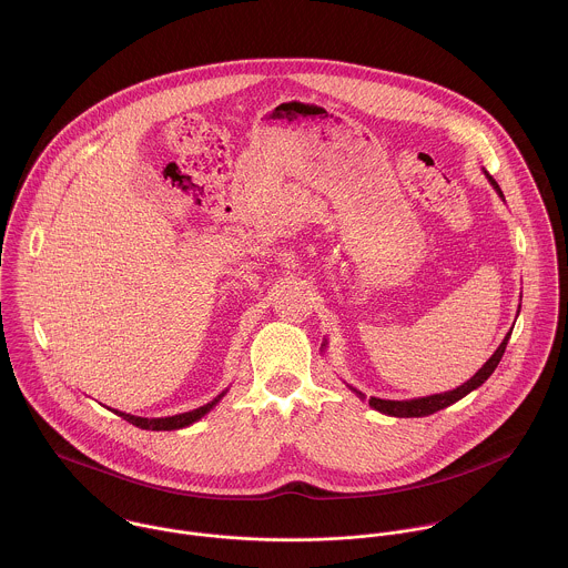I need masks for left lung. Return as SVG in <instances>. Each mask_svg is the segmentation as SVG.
I'll return each mask as SVG.
<instances>
[{
  "mask_svg": "<svg viewBox=\"0 0 568 568\" xmlns=\"http://www.w3.org/2000/svg\"><path fill=\"white\" fill-rule=\"evenodd\" d=\"M484 175L490 181V185L495 187V192L499 194V199L504 201V194H501V187L497 185V181L488 175L486 171H484ZM519 308H521V305H519ZM517 315H519V311H517ZM510 335H513V331L506 333V337H504V342L499 344V348L495 349L493 356L481 365L480 369H478L467 383H463L460 387H456V389H452V392L426 395V397H413V399H381V397H369V406H372L374 410L383 413V415H389V417H428V415L437 413L440 408H447V406L456 404V402L463 399L467 393L478 389V387H481V385L488 381V376L495 372V367L499 365V361H501V356H504V352H506ZM322 346L326 348V342H324ZM349 389L356 393L361 399H365L363 393L356 392L354 387H349Z\"/></svg>",
  "mask_w": 568,
  "mask_h": 568,
  "instance_id": "1",
  "label": "left lung"
}]
</instances>
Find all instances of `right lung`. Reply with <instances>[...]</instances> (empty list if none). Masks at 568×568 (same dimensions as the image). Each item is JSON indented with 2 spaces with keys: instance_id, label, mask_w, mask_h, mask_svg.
<instances>
[{
  "instance_id": "1",
  "label": "right lung",
  "mask_w": 568,
  "mask_h": 568,
  "mask_svg": "<svg viewBox=\"0 0 568 568\" xmlns=\"http://www.w3.org/2000/svg\"><path fill=\"white\" fill-rule=\"evenodd\" d=\"M229 389H224V392L216 395L212 402H207V404H203V406H199V408H194V410H187V413H181V415H173V417H153V419H149V417H135V415H130V413H123V410H114L119 417H123L125 422H130L133 426H138V428H142V430H181V428H187V426H192L194 422H199L201 417H205L216 404H219L220 399L226 395ZM112 410V408H110Z\"/></svg>"
}]
</instances>
